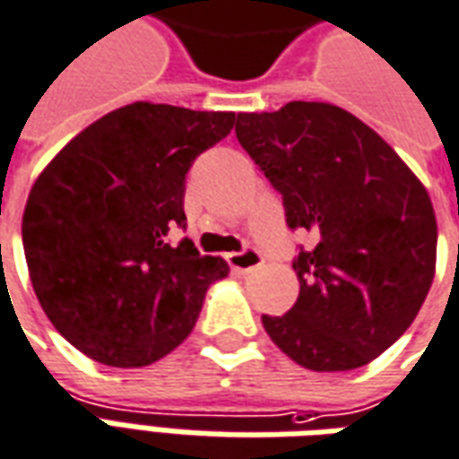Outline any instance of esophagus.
Masks as SVG:
<instances>
[{"label":"esophagus","instance_id":"1","mask_svg":"<svg viewBox=\"0 0 459 459\" xmlns=\"http://www.w3.org/2000/svg\"><path fill=\"white\" fill-rule=\"evenodd\" d=\"M229 265L233 271H238V273H251V271L263 265V255L258 251H253V248H246V251L240 253H229Z\"/></svg>","mask_w":459,"mask_h":459}]
</instances>
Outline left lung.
Returning a JSON list of instances; mask_svg holds the SVG:
<instances>
[{"instance_id":"left-lung-1","label":"left lung","mask_w":459,"mask_h":459,"mask_svg":"<svg viewBox=\"0 0 459 459\" xmlns=\"http://www.w3.org/2000/svg\"><path fill=\"white\" fill-rule=\"evenodd\" d=\"M236 136L283 196L288 226L318 236L293 261L296 306L263 328L307 370L368 365L410 328L435 278L425 186L368 124L323 101L238 114Z\"/></svg>"}]
</instances>
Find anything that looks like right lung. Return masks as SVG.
I'll list each match as a JSON object with an SVG mask.
<instances>
[{"instance_id": "1", "label": "right lung", "mask_w": 459, "mask_h": 459, "mask_svg": "<svg viewBox=\"0 0 459 459\" xmlns=\"http://www.w3.org/2000/svg\"><path fill=\"white\" fill-rule=\"evenodd\" d=\"M233 111L136 101L76 134L29 191L22 240L51 325L111 368H141L178 348L208 285L229 275L186 229V174L226 139Z\"/></svg>"}]
</instances>
